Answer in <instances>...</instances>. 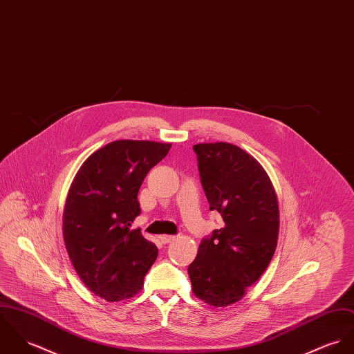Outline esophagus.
<instances>
[{
    "mask_svg": "<svg viewBox=\"0 0 354 354\" xmlns=\"http://www.w3.org/2000/svg\"><path fill=\"white\" fill-rule=\"evenodd\" d=\"M176 239V236L172 235H161L160 236V240L164 243V244H168V243H172L174 240Z\"/></svg>",
    "mask_w": 354,
    "mask_h": 354,
    "instance_id": "34e87169",
    "label": "esophagus"
}]
</instances>
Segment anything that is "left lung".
Returning <instances> with one entry per match:
<instances>
[{
	"label": "left lung",
	"mask_w": 354,
	"mask_h": 354,
	"mask_svg": "<svg viewBox=\"0 0 354 354\" xmlns=\"http://www.w3.org/2000/svg\"><path fill=\"white\" fill-rule=\"evenodd\" d=\"M201 185L223 225L205 236L187 272L198 299L225 307L243 297L269 266L278 239L274 187L263 167L227 142L193 147Z\"/></svg>",
	"instance_id": "obj_1"
}]
</instances>
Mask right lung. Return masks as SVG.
Masks as SVG:
<instances>
[{"label":"right lung","instance_id":"obj_1","mask_svg":"<svg viewBox=\"0 0 354 354\" xmlns=\"http://www.w3.org/2000/svg\"><path fill=\"white\" fill-rule=\"evenodd\" d=\"M171 144L122 140L86 158L69 190L64 240L82 282L107 301L141 290L158 247L130 230L141 213L138 192Z\"/></svg>","mask_w":354,"mask_h":354}]
</instances>
